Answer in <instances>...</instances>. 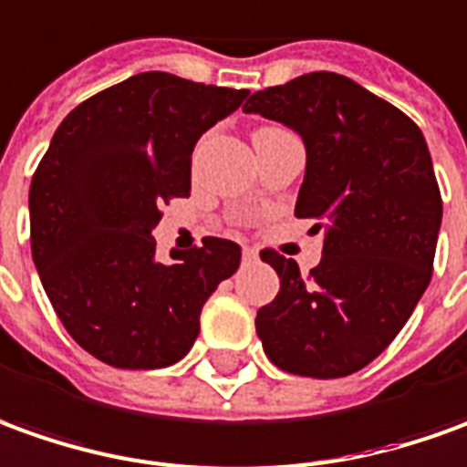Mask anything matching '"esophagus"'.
Here are the masks:
<instances>
[{
    "label": "esophagus",
    "mask_w": 467,
    "mask_h": 467,
    "mask_svg": "<svg viewBox=\"0 0 467 467\" xmlns=\"http://www.w3.org/2000/svg\"><path fill=\"white\" fill-rule=\"evenodd\" d=\"M256 256H259V254H256V249H252V246H244V262H246V265L256 262Z\"/></svg>",
    "instance_id": "34e87169"
}]
</instances>
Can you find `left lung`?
I'll list each match as a JSON object with an SVG mask.
<instances>
[{
  "label": "left lung",
  "mask_w": 467,
  "mask_h": 467,
  "mask_svg": "<svg viewBox=\"0 0 467 467\" xmlns=\"http://www.w3.org/2000/svg\"><path fill=\"white\" fill-rule=\"evenodd\" d=\"M244 111L302 137L295 215L323 231L310 276L262 252L279 276L276 297L256 313L265 353L289 374H353L397 337L432 279L442 198L427 141L397 106L327 70L252 93Z\"/></svg>",
  "instance_id": "obj_1"
}]
</instances>
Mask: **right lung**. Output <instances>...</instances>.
<instances>
[{"label": "right lung", "mask_w": 467, "mask_h": 467, "mask_svg": "<svg viewBox=\"0 0 467 467\" xmlns=\"http://www.w3.org/2000/svg\"><path fill=\"white\" fill-rule=\"evenodd\" d=\"M249 91L150 70L96 93L57 127L30 185L32 262L60 323L114 368H165L192 348L201 310L241 246L157 259L160 205L191 195L195 141Z\"/></svg>", "instance_id": "obj_1"}]
</instances>
